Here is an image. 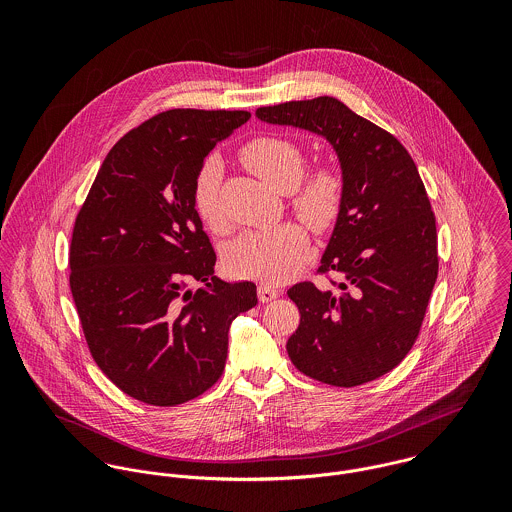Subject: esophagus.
Masks as SVG:
<instances>
[{"mask_svg": "<svg viewBox=\"0 0 512 512\" xmlns=\"http://www.w3.org/2000/svg\"><path fill=\"white\" fill-rule=\"evenodd\" d=\"M278 295H280V290L274 288V286H268V284H260V286H258V299H260L262 303L272 301V299H276Z\"/></svg>", "mask_w": 512, "mask_h": 512, "instance_id": "34e87169", "label": "esophagus"}]
</instances>
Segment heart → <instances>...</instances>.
Masks as SVG:
<instances>
[{
  "mask_svg": "<svg viewBox=\"0 0 512 512\" xmlns=\"http://www.w3.org/2000/svg\"><path fill=\"white\" fill-rule=\"evenodd\" d=\"M242 163L282 193H290V207L297 219L315 234L329 232L341 217L347 181L333 161H319L303 171V151L282 136H262L240 149ZM222 163L211 157L195 179L193 203L201 220L215 232L224 230L219 187ZM309 238L301 224L284 222L274 228L240 236L226 254L230 274L238 278L282 284L303 266Z\"/></svg>",
  "mask_w": 512,
  "mask_h": 512,
  "instance_id": "obj_1",
  "label": "heart"
}]
</instances>
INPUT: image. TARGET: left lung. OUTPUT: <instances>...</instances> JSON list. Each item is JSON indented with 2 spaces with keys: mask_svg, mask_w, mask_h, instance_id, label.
<instances>
[{
  "mask_svg": "<svg viewBox=\"0 0 512 512\" xmlns=\"http://www.w3.org/2000/svg\"><path fill=\"white\" fill-rule=\"evenodd\" d=\"M256 116L323 136L347 181L317 270L343 282L288 290L299 309L288 355L299 372L331 386L370 382L410 353L438 280L436 217L418 167L390 132L331 96L262 106Z\"/></svg>",
  "mask_w": 512,
  "mask_h": 512,
  "instance_id": "left-lung-1",
  "label": "left lung"
}]
</instances>
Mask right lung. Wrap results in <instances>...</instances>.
<instances>
[{"mask_svg":"<svg viewBox=\"0 0 512 512\" xmlns=\"http://www.w3.org/2000/svg\"><path fill=\"white\" fill-rule=\"evenodd\" d=\"M244 110L175 108L106 155L74 220L71 292L88 351L128 396L177 406L222 374L228 327L258 303L252 282L217 280V254L193 203L209 151ZM206 288L191 291L190 284Z\"/></svg>","mask_w":512,"mask_h":512,"instance_id":"1","label":"right lung"}]
</instances>
